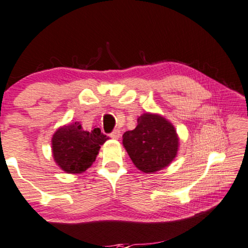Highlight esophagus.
<instances>
[{
    "mask_svg": "<svg viewBox=\"0 0 248 248\" xmlns=\"http://www.w3.org/2000/svg\"><path fill=\"white\" fill-rule=\"evenodd\" d=\"M110 137L113 138V139H119L120 138V130H113L112 132L110 134Z\"/></svg>",
    "mask_w": 248,
    "mask_h": 248,
    "instance_id": "1",
    "label": "esophagus"
}]
</instances>
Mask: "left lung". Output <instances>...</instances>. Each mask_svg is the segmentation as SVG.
Returning <instances> with one entry per match:
<instances>
[{
	"label": "left lung",
	"mask_w": 248,
	"mask_h": 248,
	"mask_svg": "<svg viewBox=\"0 0 248 248\" xmlns=\"http://www.w3.org/2000/svg\"><path fill=\"white\" fill-rule=\"evenodd\" d=\"M137 127L125 131L123 144L138 170L155 173L169 166L179 149V137L174 125L155 113L138 118Z\"/></svg>",
	"instance_id": "1"
}]
</instances>
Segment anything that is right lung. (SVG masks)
Segmentation results:
<instances>
[{
    "label": "right lung",
    "mask_w": 248,
    "mask_h": 248,
    "mask_svg": "<svg viewBox=\"0 0 248 248\" xmlns=\"http://www.w3.org/2000/svg\"><path fill=\"white\" fill-rule=\"evenodd\" d=\"M108 139L100 128L86 131L78 123L62 125L51 139L55 162L66 173L85 172L95 160L101 145Z\"/></svg>",
    "instance_id": "obj_1"
}]
</instances>
